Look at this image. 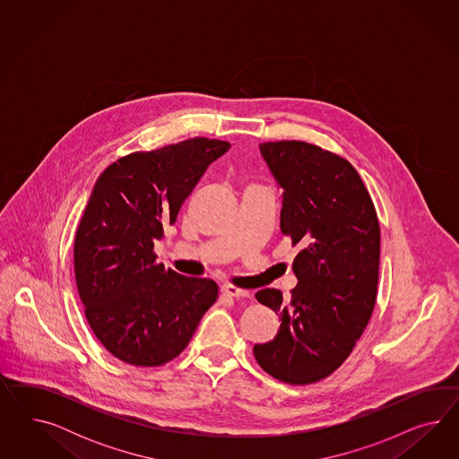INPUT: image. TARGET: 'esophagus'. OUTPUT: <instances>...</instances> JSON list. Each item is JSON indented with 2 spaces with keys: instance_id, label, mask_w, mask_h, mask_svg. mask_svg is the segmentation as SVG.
<instances>
[{
  "instance_id": "esophagus-1",
  "label": "esophagus",
  "mask_w": 459,
  "mask_h": 459,
  "mask_svg": "<svg viewBox=\"0 0 459 459\" xmlns=\"http://www.w3.org/2000/svg\"><path fill=\"white\" fill-rule=\"evenodd\" d=\"M222 292L225 296H229V298H247L249 296V292L244 291V290H238L236 286H222Z\"/></svg>"
}]
</instances>
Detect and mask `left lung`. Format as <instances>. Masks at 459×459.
Instances as JSON below:
<instances>
[{
  "label": "left lung",
  "instance_id": "1",
  "mask_svg": "<svg viewBox=\"0 0 459 459\" xmlns=\"http://www.w3.org/2000/svg\"><path fill=\"white\" fill-rule=\"evenodd\" d=\"M259 152L282 190L281 230L301 250L288 299L255 292L279 313L274 340L254 345L269 376L306 385L347 360L376 306L380 227L360 175L338 154L303 141L261 143Z\"/></svg>",
  "mask_w": 459,
  "mask_h": 459
}]
</instances>
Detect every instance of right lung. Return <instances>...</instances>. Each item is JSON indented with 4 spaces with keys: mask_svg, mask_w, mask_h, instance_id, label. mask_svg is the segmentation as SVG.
I'll use <instances>...</instances> for the list:
<instances>
[{
    "mask_svg": "<svg viewBox=\"0 0 459 459\" xmlns=\"http://www.w3.org/2000/svg\"><path fill=\"white\" fill-rule=\"evenodd\" d=\"M230 143L194 138L127 154L99 177L75 234L79 296L99 342L116 359L158 367L178 357L219 296L212 279L156 264L154 242Z\"/></svg>",
    "mask_w": 459,
    "mask_h": 459,
    "instance_id": "add662e5",
    "label": "right lung"
}]
</instances>
